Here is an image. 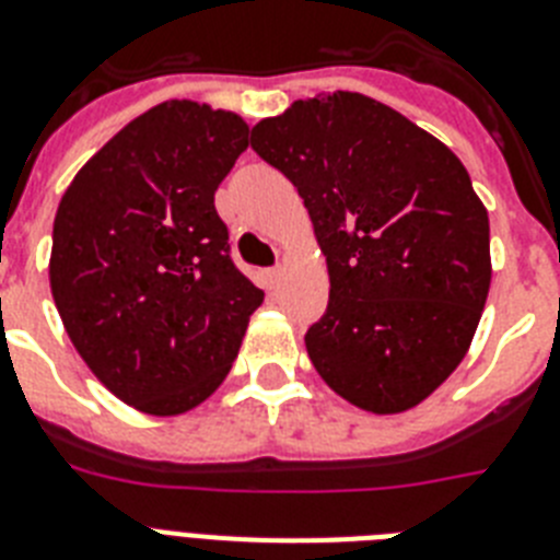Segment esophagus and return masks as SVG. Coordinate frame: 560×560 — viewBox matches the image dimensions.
Returning <instances> with one entry per match:
<instances>
[{
	"label": "esophagus",
	"mask_w": 560,
	"mask_h": 560,
	"mask_svg": "<svg viewBox=\"0 0 560 560\" xmlns=\"http://www.w3.org/2000/svg\"><path fill=\"white\" fill-rule=\"evenodd\" d=\"M281 276H284V270H281V265H279V267H270V270L265 272L267 288H276V284H279V281H281Z\"/></svg>",
	"instance_id": "obj_1"
}]
</instances>
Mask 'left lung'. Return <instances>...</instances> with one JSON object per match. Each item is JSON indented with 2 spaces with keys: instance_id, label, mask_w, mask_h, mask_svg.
Wrapping results in <instances>:
<instances>
[{
  "instance_id": "obj_1",
  "label": "left lung",
  "mask_w": 560,
  "mask_h": 560,
  "mask_svg": "<svg viewBox=\"0 0 560 560\" xmlns=\"http://www.w3.org/2000/svg\"><path fill=\"white\" fill-rule=\"evenodd\" d=\"M250 144L299 187L330 272L304 336L327 387L375 416L432 396L467 355L490 293V219L467 167L393 107L299 98Z\"/></svg>"
}]
</instances>
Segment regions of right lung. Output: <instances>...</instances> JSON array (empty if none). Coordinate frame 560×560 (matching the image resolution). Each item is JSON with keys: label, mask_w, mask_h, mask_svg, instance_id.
I'll list each match as a JSON object with an SVG mask.
<instances>
[{"label": "right lung", "mask_w": 560, "mask_h": 560, "mask_svg": "<svg viewBox=\"0 0 560 560\" xmlns=\"http://www.w3.org/2000/svg\"><path fill=\"white\" fill-rule=\"evenodd\" d=\"M247 121L190 98L136 116L73 176L50 293L84 364L148 416H182L228 378L265 293L230 258L213 196Z\"/></svg>", "instance_id": "1"}]
</instances>
